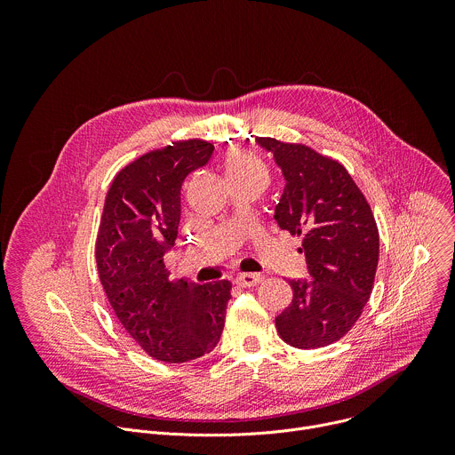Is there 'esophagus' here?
Wrapping results in <instances>:
<instances>
[{
    "mask_svg": "<svg viewBox=\"0 0 455 455\" xmlns=\"http://www.w3.org/2000/svg\"><path fill=\"white\" fill-rule=\"evenodd\" d=\"M265 277L261 274H239L235 277V284L241 288H253L261 283Z\"/></svg>",
    "mask_w": 455,
    "mask_h": 455,
    "instance_id": "34e87169",
    "label": "esophagus"
}]
</instances>
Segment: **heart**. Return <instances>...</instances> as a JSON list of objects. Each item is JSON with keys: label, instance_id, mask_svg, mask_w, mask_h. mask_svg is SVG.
Returning a JSON list of instances; mask_svg holds the SVG:
<instances>
[{"label": "heart", "instance_id": "obj_1", "mask_svg": "<svg viewBox=\"0 0 455 455\" xmlns=\"http://www.w3.org/2000/svg\"><path fill=\"white\" fill-rule=\"evenodd\" d=\"M223 171L230 185L241 181H265L268 180V167L265 160L253 151L234 148L223 156Z\"/></svg>", "mask_w": 455, "mask_h": 455}]
</instances>
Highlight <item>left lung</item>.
<instances>
[{
	"label": "left lung",
	"instance_id": "1",
	"mask_svg": "<svg viewBox=\"0 0 455 455\" xmlns=\"http://www.w3.org/2000/svg\"><path fill=\"white\" fill-rule=\"evenodd\" d=\"M255 142L283 169L286 187L275 207L281 230L302 235L311 281H288L291 304L275 318L279 337L297 349L335 344L367 304L379 253L372 211L346 167L302 144L270 137Z\"/></svg>",
	"mask_w": 455,
	"mask_h": 455
}]
</instances>
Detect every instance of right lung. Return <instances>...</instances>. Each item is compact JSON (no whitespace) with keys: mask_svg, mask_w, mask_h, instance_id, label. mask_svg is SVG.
<instances>
[{"mask_svg":"<svg viewBox=\"0 0 455 455\" xmlns=\"http://www.w3.org/2000/svg\"><path fill=\"white\" fill-rule=\"evenodd\" d=\"M214 146L181 140L125 165L111 181L95 243L106 297L149 356L181 363L211 353L223 333L232 284L171 281L164 255L174 244L181 185Z\"/></svg>","mask_w":455,"mask_h":455,"instance_id":"right-lung-1","label":"right lung"}]
</instances>
